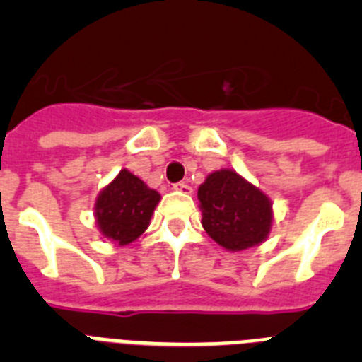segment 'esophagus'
<instances>
[{"mask_svg": "<svg viewBox=\"0 0 362 362\" xmlns=\"http://www.w3.org/2000/svg\"><path fill=\"white\" fill-rule=\"evenodd\" d=\"M174 190L181 192V194H192V187H190V185H187V183H175Z\"/></svg>", "mask_w": 362, "mask_h": 362, "instance_id": "1", "label": "esophagus"}]
</instances>
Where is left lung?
Masks as SVG:
<instances>
[{
  "label": "left lung",
  "instance_id": "8db88e82",
  "mask_svg": "<svg viewBox=\"0 0 362 362\" xmlns=\"http://www.w3.org/2000/svg\"><path fill=\"white\" fill-rule=\"evenodd\" d=\"M197 199L203 212L201 225L226 250L252 248L270 233V199L238 172H212L197 190Z\"/></svg>",
  "mask_w": 362,
  "mask_h": 362
}]
</instances>
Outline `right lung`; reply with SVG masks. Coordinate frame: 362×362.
Wrapping results in <instances>:
<instances>
[{
	"label": "right lung",
	"mask_w": 362,
	"mask_h": 362,
	"mask_svg": "<svg viewBox=\"0 0 362 362\" xmlns=\"http://www.w3.org/2000/svg\"><path fill=\"white\" fill-rule=\"evenodd\" d=\"M161 196L137 175L121 170L95 201V221L105 238L124 246L148 228Z\"/></svg>",
	"instance_id": "add662e5"
}]
</instances>
